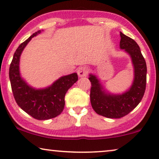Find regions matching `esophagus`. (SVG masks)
<instances>
[{
  "label": "esophagus",
  "mask_w": 159,
  "mask_h": 159,
  "mask_svg": "<svg viewBox=\"0 0 159 159\" xmlns=\"http://www.w3.org/2000/svg\"><path fill=\"white\" fill-rule=\"evenodd\" d=\"M89 71V69L88 67L86 66H81L77 70V74L79 75L80 77H86L88 75Z\"/></svg>",
  "instance_id": "esophagus-1"
}]
</instances>
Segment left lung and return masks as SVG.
Returning a JSON list of instances; mask_svg holds the SVG:
<instances>
[{
	"label": "left lung",
	"instance_id": "8db88e82",
	"mask_svg": "<svg viewBox=\"0 0 159 159\" xmlns=\"http://www.w3.org/2000/svg\"><path fill=\"white\" fill-rule=\"evenodd\" d=\"M120 46L130 56L134 67V80L130 88L121 94L106 90L100 80L90 74V102L98 114L111 119H119L131 112L140 103L146 87L147 66L140 48L132 38L120 32Z\"/></svg>",
	"mask_w": 159,
	"mask_h": 159
}]
</instances>
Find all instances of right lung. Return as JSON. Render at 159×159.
Returning <instances> with one entry per match:
<instances>
[{"mask_svg": "<svg viewBox=\"0 0 159 159\" xmlns=\"http://www.w3.org/2000/svg\"><path fill=\"white\" fill-rule=\"evenodd\" d=\"M42 32H34L18 47L13 56L9 68V79L13 95L17 105L33 118L47 120L58 116L65 105V95L78 80L77 73L63 76L51 85L42 89L32 88L21 77L19 71L20 56L26 45Z\"/></svg>", "mask_w": 159, "mask_h": 159, "instance_id": "right-lung-1", "label": "right lung"}]
</instances>
